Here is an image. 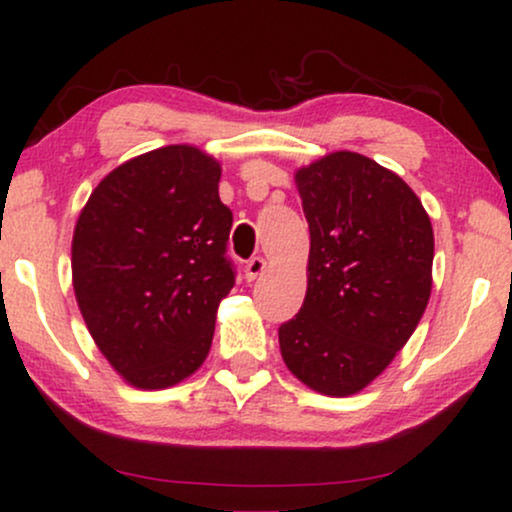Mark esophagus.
Here are the masks:
<instances>
[{"label": "esophagus", "mask_w": 512, "mask_h": 512, "mask_svg": "<svg viewBox=\"0 0 512 512\" xmlns=\"http://www.w3.org/2000/svg\"><path fill=\"white\" fill-rule=\"evenodd\" d=\"M264 269H267V260L264 257H252L245 264V281H255L257 276L264 274Z\"/></svg>", "instance_id": "obj_1"}]
</instances>
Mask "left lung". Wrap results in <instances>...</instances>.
<instances>
[{
	"label": "left lung",
	"instance_id": "left-lung-1",
	"mask_svg": "<svg viewBox=\"0 0 512 512\" xmlns=\"http://www.w3.org/2000/svg\"><path fill=\"white\" fill-rule=\"evenodd\" d=\"M309 222L302 309L278 327L288 370L313 391L351 395L386 370L431 297L433 227L403 177L356 152L299 168Z\"/></svg>",
	"mask_w": 512,
	"mask_h": 512
}]
</instances>
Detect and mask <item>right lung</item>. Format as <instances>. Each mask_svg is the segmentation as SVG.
<instances>
[{"label": "right lung", "instance_id": "right-lung-1", "mask_svg": "<svg viewBox=\"0 0 512 512\" xmlns=\"http://www.w3.org/2000/svg\"><path fill=\"white\" fill-rule=\"evenodd\" d=\"M220 163L170 145L114 168L81 210L72 238L74 295L109 365L138 388L196 372L215 311L234 288L231 210Z\"/></svg>", "mask_w": 512, "mask_h": 512}]
</instances>
